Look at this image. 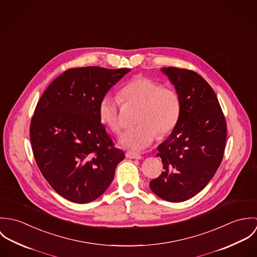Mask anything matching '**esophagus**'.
<instances>
[{
    "instance_id": "34e87169",
    "label": "esophagus",
    "mask_w": 257,
    "mask_h": 257,
    "mask_svg": "<svg viewBox=\"0 0 257 257\" xmlns=\"http://www.w3.org/2000/svg\"><path fill=\"white\" fill-rule=\"evenodd\" d=\"M125 156L127 158H131V159H142V155L140 153L135 152V151H131V150L125 152Z\"/></svg>"
}]
</instances>
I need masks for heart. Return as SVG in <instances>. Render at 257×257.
<instances>
[{
	"label": "heart",
	"instance_id": "1",
	"mask_svg": "<svg viewBox=\"0 0 257 257\" xmlns=\"http://www.w3.org/2000/svg\"><path fill=\"white\" fill-rule=\"evenodd\" d=\"M118 98L105 96L99 104V117L111 133L121 130L120 102L139 106L135 127L126 130L120 137L122 147L142 150L156 139L169 135L177 125L181 115V100L178 92L170 86L148 77H137L124 84Z\"/></svg>",
	"mask_w": 257,
	"mask_h": 257
}]
</instances>
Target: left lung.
I'll use <instances>...</instances> for the list:
<instances>
[{
  "label": "left lung",
  "instance_id": "left-lung-1",
  "mask_svg": "<svg viewBox=\"0 0 257 257\" xmlns=\"http://www.w3.org/2000/svg\"><path fill=\"white\" fill-rule=\"evenodd\" d=\"M174 84L181 100V115L170 137L157 147L163 169L150 181L154 194L178 203L202 191L223 157L226 121L208 82L193 70L161 69Z\"/></svg>",
  "mask_w": 257,
  "mask_h": 257
}]
</instances>
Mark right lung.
<instances>
[{"mask_svg": "<svg viewBox=\"0 0 257 257\" xmlns=\"http://www.w3.org/2000/svg\"><path fill=\"white\" fill-rule=\"evenodd\" d=\"M128 71L98 66L67 69L37 103L30 125L36 162L53 190L71 202L99 198L124 158L98 111L110 87Z\"/></svg>", "mask_w": 257, "mask_h": 257, "instance_id": "1", "label": "right lung"}]
</instances>
